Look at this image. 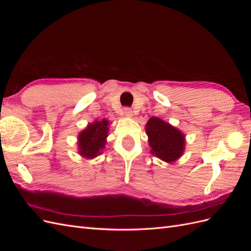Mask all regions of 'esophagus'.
Wrapping results in <instances>:
<instances>
[{
  "instance_id": "obj_1",
  "label": "esophagus",
  "mask_w": 251,
  "mask_h": 251,
  "mask_svg": "<svg viewBox=\"0 0 251 251\" xmlns=\"http://www.w3.org/2000/svg\"><path fill=\"white\" fill-rule=\"evenodd\" d=\"M124 114L126 117H132L133 116V111L130 108H125L124 109Z\"/></svg>"
}]
</instances>
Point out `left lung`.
Here are the masks:
<instances>
[{
	"label": "left lung",
	"instance_id": "left-lung-1",
	"mask_svg": "<svg viewBox=\"0 0 251 251\" xmlns=\"http://www.w3.org/2000/svg\"><path fill=\"white\" fill-rule=\"evenodd\" d=\"M151 153L171 163L184 151L185 136L180 130L158 117H151L146 126Z\"/></svg>",
	"mask_w": 251,
	"mask_h": 251
}]
</instances>
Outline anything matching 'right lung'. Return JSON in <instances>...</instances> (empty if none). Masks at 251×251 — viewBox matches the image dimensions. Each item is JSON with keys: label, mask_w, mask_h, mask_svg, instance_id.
Returning <instances> with one entry per match:
<instances>
[{"label": "right lung", "mask_w": 251, "mask_h": 251, "mask_svg": "<svg viewBox=\"0 0 251 251\" xmlns=\"http://www.w3.org/2000/svg\"><path fill=\"white\" fill-rule=\"evenodd\" d=\"M109 121L107 119L95 120L90 124L78 135L79 155L87 159H92L101 154L108 137Z\"/></svg>", "instance_id": "add662e5"}]
</instances>
